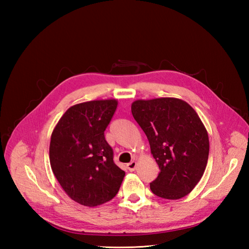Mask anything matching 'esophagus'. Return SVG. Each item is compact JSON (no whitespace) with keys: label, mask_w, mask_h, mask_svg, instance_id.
<instances>
[{"label":"esophagus","mask_w":249,"mask_h":249,"mask_svg":"<svg viewBox=\"0 0 249 249\" xmlns=\"http://www.w3.org/2000/svg\"><path fill=\"white\" fill-rule=\"evenodd\" d=\"M136 167H137V162H136L135 160H133V161H130V162L127 163V169H128L129 171H135Z\"/></svg>","instance_id":"esophagus-1"}]
</instances>
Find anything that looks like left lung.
Segmentation results:
<instances>
[{
    "instance_id": "8db88e82",
    "label": "left lung",
    "mask_w": 249,
    "mask_h": 249,
    "mask_svg": "<svg viewBox=\"0 0 249 249\" xmlns=\"http://www.w3.org/2000/svg\"><path fill=\"white\" fill-rule=\"evenodd\" d=\"M131 113L146 135L160 173L150 184L152 193L176 200L189 194L208 163L209 136L197 112L171 97L136 100Z\"/></svg>"
}]
</instances>
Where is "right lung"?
Listing matches in <instances>:
<instances>
[{"label":"right lung","instance_id":"add662e5","mask_svg":"<svg viewBox=\"0 0 249 249\" xmlns=\"http://www.w3.org/2000/svg\"><path fill=\"white\" fill-rule=\"evenodd\" d=\"M116 106L115 99L72 106L51 135L52 171L65 193L82 205L96 206L114 198L124 178L105 139Z\"/></svg>","mask_w":249,"mask_h":249}]
</instances>
